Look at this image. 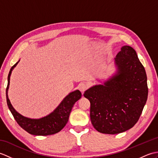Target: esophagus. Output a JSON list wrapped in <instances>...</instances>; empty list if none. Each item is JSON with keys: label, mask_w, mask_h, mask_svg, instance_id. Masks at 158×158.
Returning a JSON list of instances; mask_svg holds the SVG:
<instances>
[{"label": "esophagus", "mask_w": 158, "mask_h": 158, "mask_svg": "<svg viewBox=\"0 0 158 158\" xmlns=\"http://www.w3.org/2000/svg\"><path fill=\"white\" fill-rule=\"evenodd\" d=\"M78 88H79V89L80 90V91H81L82 93H83L88 88V85H87L86 83H81V84L79 85Z\"/></svg>", "instance_id": "obj_1"}]
</instances>
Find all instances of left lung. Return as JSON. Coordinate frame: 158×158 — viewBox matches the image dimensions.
Instances as JSON below:
<instances>
[{
  "label": "left lung",
  "mask_w": 158,
  "mask_h": 158,
  "mask_svg": "<svg viewBox=\"0 0 158 158\" xmlns=\"http://www.w3.org/2000/svg\"><path fill=\"white\" fill-rule=\"evenodd\" d=\"M115 64L116 75L83 94L90 102L93 126L99 132L109 135L123 132L135 126L148 96L145 69L135 49L123 46Z\"/></svg>",
  "instance_id": "obj_1"
}]
</instances>
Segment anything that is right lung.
Instances as JSON below:
<instances>
[{"label": "right lung", "instance_id": "obj_1", "mask_svg": "<svg viewBox=\"0 0 158 158\" xmlns=\"http://www.w3.org/2000/svg\"><path fill=\"white\" fill-rule=\"evenodd\" d=\"M19 61L13 65L8 75V84L6 89V103L10 111L19 126L26 132L32 135L48 136L59 132L68 122L70 111L75 103L81 98V93L76 90L66 96L59 106L46 117L41 119H31L20 115L13 108L8 98V89L10 82V76L13 69L18 64Z\"/></svg>", "mask_w": 158, "mask_h": 158}]
</instances>
